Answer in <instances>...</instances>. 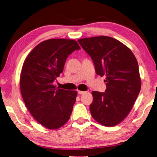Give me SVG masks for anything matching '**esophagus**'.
I'll return each instance as SVG.
<instances>
[{
    "instance_id": "34e87169",
    "label": "esophagus",
    "mask_w": 157,
    "mask_h": 157,
    "mask_svg": "<svg viewBox=\"0 0 157 157\" xmlns=\"http://www.w3.org/2000/svg\"><path fill=\"white\" fill-rule=\"evenodd\" d=\"M78 94H84V93H86V91H82L78 90Z\"/></svg>"
}]
</instances>
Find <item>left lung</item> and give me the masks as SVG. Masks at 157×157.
<instances>
[{"label":"left lung","mask_w":157,"mask_h":157,"mask_svg":"<svg viewBox=\"0 0 157 157\" xmlns=\"http://www.w3.org/2000/svg\"><path fill=\"white\" fill-rule=\"evenodd\" d=\"M78 43L93 60L96 74L106 77L105 92L91 93V115L103 126L117 125L130 113L140 91L136 58L128 47L111 37L82 38Z\"/></svg>","instance_id":"obj_1"}]
</instances>
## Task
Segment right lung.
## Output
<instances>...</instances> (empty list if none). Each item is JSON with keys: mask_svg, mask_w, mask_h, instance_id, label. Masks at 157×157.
Masks as SVG:
<instances>
[{"mask_svg": "<svg viewBox=\"0 0 157 157\" xmlns=\"http://www.w3.org/2000/svg\"><path fill=\"white\" fill-rule=\"evenodd\" d=\"M80 49L74 40L49 39L39 43L25 59L20 75L24 102L33 118L44 127L57 129L68 121L77 91L56 88L54 81L63 71L66 60Z\"/></svg>", "mask_w": 157, "mask_h": 157, "instance_id": "obj_1", "label": "right lung"}]
</instances>
